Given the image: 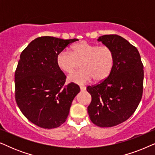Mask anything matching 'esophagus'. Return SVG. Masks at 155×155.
Here are the masks:
<instances>
[{"mask_svg": "<svg viewBox=\"0 0 155 155\" xmlns=\"http://www.w3.org/2000/svg\"><path fill=\"white\" fill-rule=\"evenodd\" d=\"M80 90H81V91L86 90V87L84 86H80Z\"/></svg>", "mask_w": 155, "mask_h": 155, "instance_id": "esophagus-1", "label": "esophagus"}]
</instances>
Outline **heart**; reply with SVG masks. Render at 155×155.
<instances>
[{
  "label": "heart",
  "instance_id": "1",
  "mask_svg": "<svg viewBox=\"0 0 155 155\" xmlns=\"http://www.w3.org/2000/svg\"><path fill=\"white\" fill-rule=\"evenodd\" d=\"M57 66L61 71L71 73L80 63L81 71L68 77L70 82L82 84L90 82H101L109 77L114 63L112 50L107 46H97L81 41L71 46L70 52L62 51L56 58Z\"/></svg>",
  "mask_w": 155,
  "mask_h": 155
}]
</instances>
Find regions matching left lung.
Masks as SVG:
<instances>
[{
	"label": "left lung",
	"mask_w": 155,
	"mask_h": 155,
	"mask_svg": "<svg viewBox=\"0 0 155 155\" xmlns=\"http://www.w3.org/2000/svg\"><path fill=\"white\" fill-rule=\"evenodd\" d=\"M112 50L114 66L107 79L87 87L92 101L87 107L90 120L97 126L112 127L128 119L143 96L144 71L138 51L116 35L98 39Z\"/></svg>",
	"instance_id": "8db88e82"
}]
</instances>
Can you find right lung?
<instances>
[{
  "instance_id": "obj_1",
  "label": "right lung",
  "mask_w": 155,
  "mask_h": 155,
  "mask_svg": "<svg viewBox=\"0 0 155 155\" xmlns=\"http://www.w3.org/2000/svg\"><path fill=\"white\" fill-rule=\"evenodd\" d=\"M77 39L38 37L22 51L15 73V101L24 116L36 126L55 128L69 114L80 87L65 85L66 76L56 65L58 53Z\"/></svg>"
}]
</instances>
